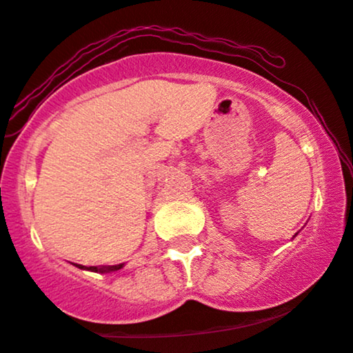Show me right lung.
Segmentation results:
<instances>
[{
  "mask_svg": "<svg viewBox=\"0 0 353 353\" xmlns=\"http://www.w3.org/2000/svg\"><path fill=\"white\" fill-rule=\"evenodd\" d=\"M77 265L78 268H81V270H91V272H100V273H105V272H114V270H120L121 267H123V263L120 265H110V267H83V265Z\"/></svg>",
  "mask_w": 353,
  "mask_h": 353,
  "instance_id": "add662e5",
  "label": "right lung"
}]
</instances>
